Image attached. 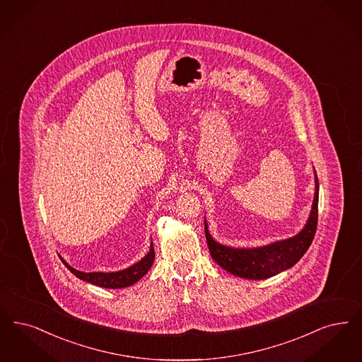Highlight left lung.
Listing matches in <instances>:
<instances>
[{
	"label": "left lung",
	"mask_w": 362,
	"mask_h": 362,
	"mask_svg": "<svg viewBox=\"0 0 362 362\" xmlns=\"http://www.w3.org/2000/svg\"><path fill=\"white\" fill-rule=\"evenodd\" d=\"M315 197L313 203V210L307 225L298 235L277 241L271 245L253 249H234L229 246L221 245L216 243L210 233L207 230V225L204 222V233L207 246L211 257L222 267L225 271L233 275L240 276L244 279L262 280L277 275L291 267H293L298 261L303 257L304 253L311 245L318 225V199L319 183L318 177L315 179Z\"/></svg>",
	"instance_id": "obj_1"
}]
</instances>
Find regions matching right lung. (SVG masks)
Segmentation results:
<instances>
[{"instance_id":"right-lung-1","label":"right lung","mask_w":362,"mask_h":362,"mask_svg":"<svg viewBox=\"0 0 362 362\" xmlns=\"http://www.w3.org/2000/svg\"><path fill=\"white\" fill-rule=\"evenodd\" d=\"M63 261V264L73 272L74 275L79 277L81 280L95 284L102 288H124V287H129L132 284H134L136 281H139L143 276L151 269L153 260H155V250H153V244L151 245V249L148 252V255L144 259L139 261L137 264L132 265L129 268L124 269V271H118V272H110V274H103V272H81L74 269L73 267H70L66 261Z\"/></svg>"}]
</instances>
